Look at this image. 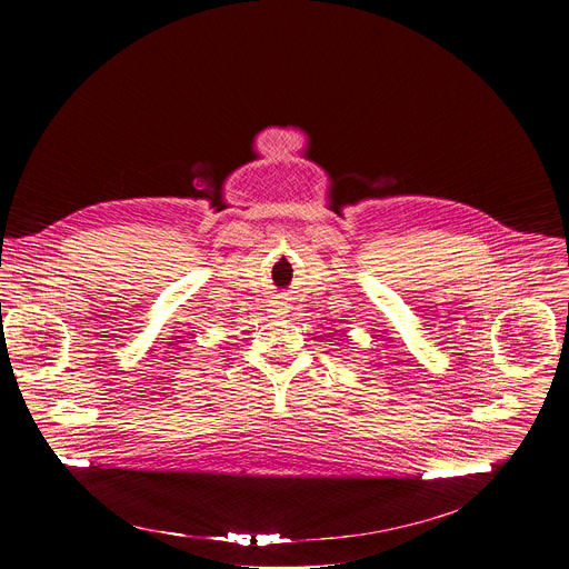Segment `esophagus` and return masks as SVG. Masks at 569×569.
I'll list each match as a JSON object with an SVG mask.
<instances>
[{"instance_id": "esophagus-1", "label": "esophagus", "mask_w": 569, "mask_h": 569, "mask_svg": "<svg viewBox=\"0 0 569 569\" xmlns=\"http://www.w3.org/2000/svg\"><path fill=\"white\" fill-rule=\"evenodd\" d=\"M272 311H274V313H279V311H283V309H272Z\"/></svg>"}]
</instances>
